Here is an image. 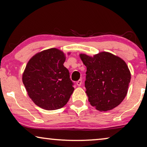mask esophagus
Masks as SVG:
<instances>
[{
	"instance_id": "34e87169",
	"label": "esophagus",
	"mask_w": 147,
	"mask_h": 147,
	"mask_svg": "<svg viewBox=\"0 0 147 147\" xmlns=\"http://www.w3.org/2000/svg\"><path fill=\"white\" fill-rule=\"evenodd\" d=\"M76 84H77V85L78 86H80L82 85V80H78V81L76 82Z\"/></svg>"
}]
</instances>
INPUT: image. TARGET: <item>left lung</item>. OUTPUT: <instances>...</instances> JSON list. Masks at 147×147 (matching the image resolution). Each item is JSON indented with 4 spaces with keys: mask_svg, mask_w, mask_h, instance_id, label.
<instances>
[{
    "mask_svg": "<svg viewBox=\"0 0 147 147\" xmlns=\"http://www.w3.org/2000/svg\"><path fill=\"white\" fill-rule=\"evenodd\" d=\"M86 66L85 88L90 104L100 111L113 109L126 96L130 73L122 59L108 52L93 57L80 54Z\"/></svg>",
    "mask_w": 147,
    "mask_h": 147,
    "instance_id": "obj_1",
    "label": "left lung"
}]
</instances>
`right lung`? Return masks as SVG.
I'll return each instance as SVG.
<instances>
[{
	"mask_svg": "<svg viewBox=\"0 0 147 147\" xmlns=\"http://www.w3.org/2000/svg\"><path fill=\"white\" fill-rule=\"evenodd\" d=\"M63 52L55 48L45 50L29 60L23 75V82L34 103L47 110L59 109L73 93L74 82L63 63Z\"/></svg>",
	"mask_w": 147,
	"mask_h": 147,
	"instance_id": "right-lung-1",
	"label": "right lung"
}]
</instances>
